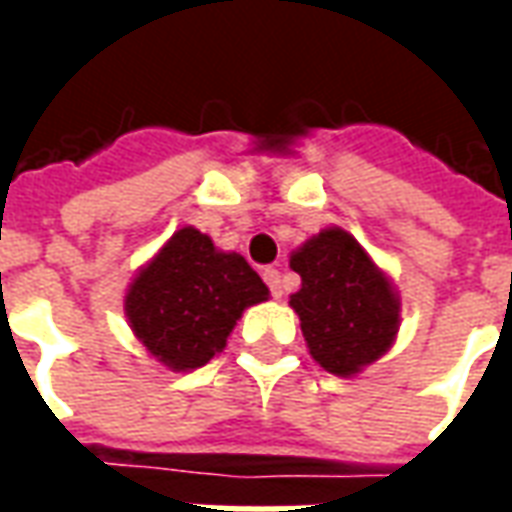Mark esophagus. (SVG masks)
<instances>
[{"mask_svg": "<svg viewBox=\"0 0 512 512\" xmlns=\"http://www.w3.org/2000/svg\"><path fill=\"white\" fill-rule=\"evenodd\" d=\"M263 279H266V285H268V290H271V296H274V299H282V296H285L282 274H279L277 268H266V271H263Z\"/></svg>", "mask_w": 512, "mask_h": 512, "instance_id": "34e87169", "label": "esophagus"}]
</instances>
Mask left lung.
<instances>
[{"instance_id":"left-lung-1","label":"left lung","mask_w":512,"mask_h":512,"mask_svg":"<svg viewBox=\"0 0 512 512\" xmlns=\"http://www.w3.org/2000/svg\"><path fill=\"white\" fill-rule=\"evenodd\" d=\"M301 288L290 307L312 359L334 376H356L389 351L400 326V301L354 235L329 227L290 255Z\"/></svg>"}]
</instances>
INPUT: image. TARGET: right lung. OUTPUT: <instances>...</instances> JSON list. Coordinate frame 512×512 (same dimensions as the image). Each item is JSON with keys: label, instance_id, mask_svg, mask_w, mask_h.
Instances as JSON below:
<instances>
[{"label": "right lung", "instance_id": "right-lung-1", "mask_svg": "<svg viewBox=\"0 0 512 512\" xmlns=\"http://www.w3.org/2000/svg\"><path fill=\"white\" fill-rule=\"evenodd\" d=\"M268 299L257 271L208 235L183 227L131 282L126 315L150 354L169 370H197L227 345L235 321Z\"/></svg>", "mask_w": 512, "mask_h": 512}]
</instances>
